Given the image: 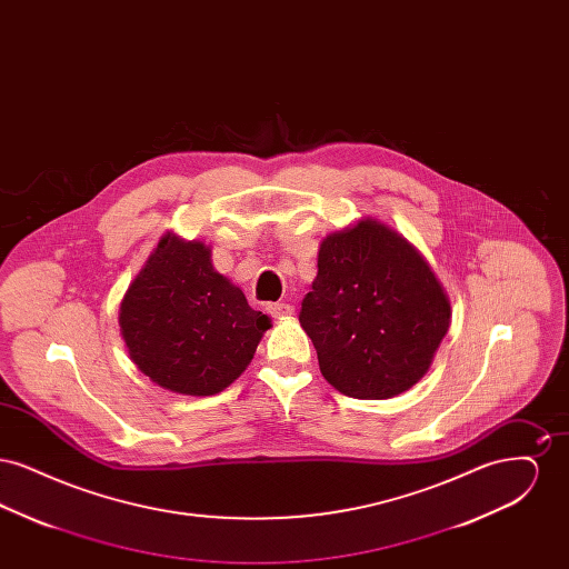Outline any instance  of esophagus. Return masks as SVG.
<instances>
[{
	"mask_svg": "<svg viewBox=\"0 0 569 569\" xmlns=\"http://www.w3.org/2000/svg\"><path fill=\"white\" fill-rule=\"evenodd\" d=\"M267 311L271 313L272 318L283 320V318H290V316L295 313V307L288 305V302H271V305L267 307Z\"/></svg>",
	"mask_w": 569,
	"mask_h": 569,
	"instance_id": "esophagus-1",
	"label": "esophagus"
}]
</instances>
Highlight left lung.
I'll return each mask as SVG.
<instances>
[{
	"label": "left lung",
	"instance_id": "obj_1",
	"mask_svg": "<svg viewBox=\"0 0 569 569\" xmlns=\"http://www.w3.org/2000/svg\"><path fill=\"white\" fill-rule=\"evenodd\" d=\"M450 318L427 258L373 217L320 243L318 277L298 316L326 381L367 401L392 399L425 378Z\"/></svg>",
	"mask_w": 569,
	"mask_h": 569
}]
</instances>
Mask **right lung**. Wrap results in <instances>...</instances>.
Instances as JSON below:
<instances>
[{"mask_svg": "<svg viewBox=\"0 0 569 569\" xmlns=\"http://www.w3.org/2000/svg\"><path fill=\"white\" fill-rule=\"evenodd\" d=\"M136 367L163 390L211 397L251 362L271 318L216 271L211 247L166 232L119 307Z\"/></svg>", "mask_w": 569, "mask_h": 569, "instance_id": "right-lung-1", "label": "right lung"}]
</instances>
